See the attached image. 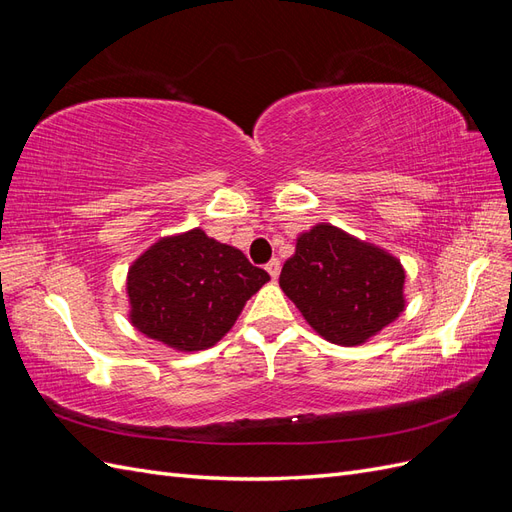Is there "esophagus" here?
Masks as SVG:
<instances>
[{
  "mask_svg": "<svg viewBox=\"0 0 512 512\" xmlns=\"http://www.w3.org/2000/svg\"><path fill=\"white\" fill-rule=\"evenodd\" d=\"M267 271H269V275L273 277V280H277V277H280V271H282V262H280V258H273V260H269V262H267Z\"/></svg>",
  "mask_w": 512,
  "mask_h": 512,
  "instance_id": "esophagus-1",
  "label": "esophagus"
}]
</instances>
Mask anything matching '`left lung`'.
Wrapping results in <instances>:
<instances>
[{
  "instance_id": "8db88e82",
  "label": "left lung",
  "mask_w": 512,
  "mask_h": 512,
  "mask_svg": "<svg viewBox=\"0 0 512 512\" xmlns=\"http://www.w3.org/2000/svg\"><path fill=\"white\" fill-rule=\"evenodd\" d=\"M406 271L380 247L316 224L297 239L280 286L318 335L361 346L404 312Z\"/></svg>"
}]
</instances>
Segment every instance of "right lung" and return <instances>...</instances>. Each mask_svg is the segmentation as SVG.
Segmentation results:
<instances>
[{"mask_svg":"<svg viewBox=\"0 0 512 512\" xmlns=\"http://www.w3.org/2000/svg\"><path fill=\"white\" fill-rule=\"evenodd\" d=\"M269 282L237 247L194 228L164 237L128 271L130 322L181 352L211 348L232 329L247 299Z\"/></svg>","mask_w":512,"mask_h":512,"instance_id":"add662e5","label":"right lung"}]
</instances>
